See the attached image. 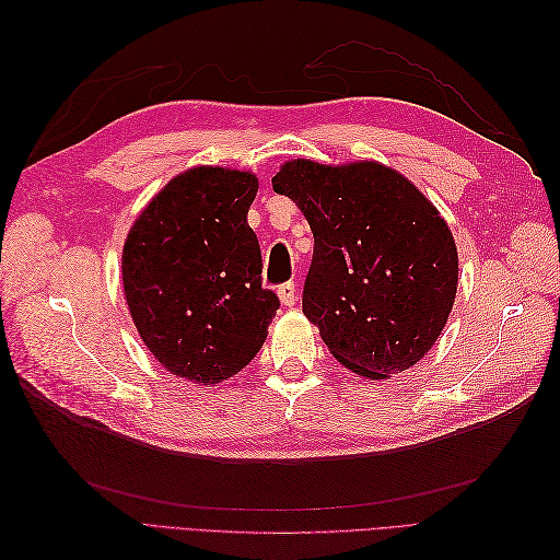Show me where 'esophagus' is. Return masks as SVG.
<instances>
[{
	"label": "esophagus",
	"mask_w": 560,
	"mask_h": 560,
	"mask_svg": "<svg viewBox=\"0 0 560 560\" xmlns=\"http://www.w3.org/2000/svg\"><path fill=\"white\" fill-rule=\"evenodd\" d=\"M278 296H280V301H282V306H294L296 299H299V294H296V282L290 280V282L280 284V287H278Z\"/></svg>",
	"instance_id": "34e87169"
}]
</instances>
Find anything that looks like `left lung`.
<instances>
[{
    "mask_svg": "<svg viewBox=\"0 0 560 560\" xmlns=\"http://www.w3.org/2000/svg\"><path fill=\"white\" fill-rule=\"evenodd\" d=\"M273 191L311 224L303 315L334 358L374 381L425 358L457 290V249L432 202L374 161L296 159L280 167Z\"/></svg>",
    "mask_w": 560,
    "mask_h": 560,
    "instance_id": "obj_1",
    "label": "left lung"
}]
</instances>
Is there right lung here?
I'll return each instance as SVG.
<instances>
[{
  "instance_id": "obj_1",
  "label": "right lung",
  "mask_w": 560,
  "mask_h": 560,
  "mask_svg": "<svg viewBox=\"0 0 560 560\" xmlns=\"http://www.w3.org/2000/svg\"><path fill=\"white\" fill-rule=\"evenodd\" d=\"M257 189L252 173L194 167L167 182L128 233L121 270L132 322L179 378L212 385L238 374L280 308L261 287L247 224Z\"/></svg>"
}]
</instances>
